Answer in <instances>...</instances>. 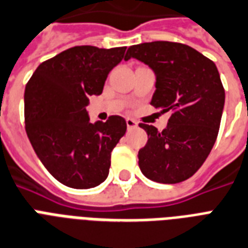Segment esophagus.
Here are the masks:
<instances>
[{
  "label": "esophagus",
  "instance_id": "esophagus-1",
  "mask_svg": "<svg viewBox=\"0 0 248 248\" xmlns=\"http://www.w3.org/2000/svg\"><path fill=\"white\" fill-rule=\"evenodd\" d=\"M126 126H128V129H136L138 128V123L133 119H126Z\"/></svg>",
  "mask_w": 248,
  "mask_h": 248
}]
</instances>
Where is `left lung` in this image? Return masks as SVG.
Here are the masks:
<instances>
[{"label": "left lung", "mask_w": 248, "mask_h": 248, "mask_svg": "<svg viewBox=\"0 0 248 248\" xmlns=\"http://www.w3.org/2000/svg\"><path fill=\"white\" fill-rule=\"evenodd\" d=\"M136 58L156 75L151 106L170 111L166 129L141 123L147 143L138 151L146 177L160 184L185 181L197 172L217 138L225 90L211 59L181 42L154 41L129 46Z\"/></svg>", "instance_id": "1"}]
</instances>
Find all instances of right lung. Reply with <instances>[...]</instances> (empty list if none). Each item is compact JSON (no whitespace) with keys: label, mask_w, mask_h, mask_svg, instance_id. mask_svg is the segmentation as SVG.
Listing matches in <instances>:
<instances>
[{"label":"right lung","mask_w":248,"mask_h":248,"mask_svg":"<svg viewBox=\"0 0 248 248\" xmlns=\"http://www.w3.org/2000/svg\"><path fill=\"white\" fill-rule=\"evenodd\" d=\"M126 46H74L42 62L24 92V122L41 163L61 184L90 189L108 176L111 151L126 123L114 115L89 123L90 95L102 93L107 75L122 62Z\"/></svg>","instance_id":"add662e5"}]
</instances>
